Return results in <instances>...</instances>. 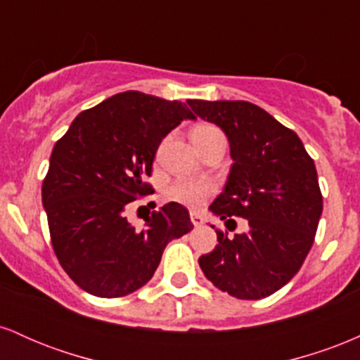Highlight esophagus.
Segmentation results:
<instances>
[{
	"mask_svg": "<svg viewBox=\"0 0 360 360\" xmlns=\"http://www.w3.org/2000/svg\"><path fill=\"white\" fill-rule=\"evenodd\" d=\"M189 217H191V221H193L194 226H201V225H203V218H201L198 213H191V214H189Z\"/></svg>",
	"mask_w": 360,
	"mask_h": 360,
	"instance_id": "1",
	"label": "esophagus"
}]
</instances>
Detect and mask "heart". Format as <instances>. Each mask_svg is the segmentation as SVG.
I'll return each instance as SVG.
<instances>
[{
	"instance_id": "heart-1",
	"label": "heart",
	"mask_w": 360,
	"mask_h": 360,
	"mask_svg": "<svg viewBox=\"0 0 360 360\" xmlns=\"http://www.w3.org/2000/svg\"><path fill=\"white\" fill-rule=\"evenodd\" d=\"M193 142L194 143H205L214 139H225L223 131L218 127L210 125V123H203L198 125L193 130ZM217 193V186L212 181L206 179H189V177H181L176 179L174 183L169 184L164 196L169 201H176L188 208H200L206 203L210 196Z\"/></svg>"
}]
</instances>
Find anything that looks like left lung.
Here are the masks:
<instances>
[{
  "instance_id": "left-lung-1",
  "label": "left lung",
  "mask_w": 360,
  "mask_h": 360,
  "mask_svg": "<svg viewBox=\"0 0 360 360\" xmlns=\"http://www.w3.org/2000/svg\"><path fill=\"white\" fill-rule=\"evenodd\" d=\"M198 117L226 134L233 166L210 210L247 232L217 230L218 245L198 259L208 281L238 300H262L292 279L307 259L323 210L316 167L291 128L249 101L189 100Z\"/></svg>"
}]
</instances>
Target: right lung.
Segmentation results:
<instances>
[{"mask_svg":"<svg viewBox=\"0 0 360 360\" xmlns=\"http://www.w3.org/2000/svg\"><path fill=\"white\" fill-rule=\"evenodd\" d=\"M194 118L181 101L125 91L81 111L53 146L42 183L52 249L89 295L122 298L137 291L154 276L167 243L193 230L179 203L147 214L142 230L125 212L154 193L146 177L162 139Z\"/></svg>","mask_w":360,"mask_h":360,"instance_id":"1","label":"right lung"}]
</instances>
